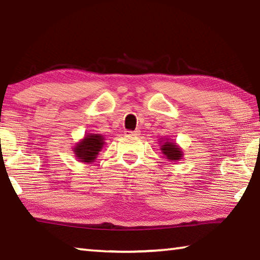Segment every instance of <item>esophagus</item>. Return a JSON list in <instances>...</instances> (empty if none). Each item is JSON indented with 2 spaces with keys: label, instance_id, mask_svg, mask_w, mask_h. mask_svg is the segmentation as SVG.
Listing matches in <instances>:
<instances>
[{
  "label": "esophagus",
  "instance_id": "1",
  "mask_svg": "<svg viewBox=\"0 0 260 260\" xmlns=\"http://www.w3.org/2000/svg\"><path fill=\"white\" fill-rule=\"evenodd\" d=\"M140 133H141V132L139 129H136V131H125L126 136H138V135H140Z\"/></svg>",
  "mask_w": 260,
  "mask_h": 260
}]
</instances>
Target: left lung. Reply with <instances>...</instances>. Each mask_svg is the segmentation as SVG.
Here are the masks:
<instances>
[{"instance_id": "left-lung-1", "label": "left lung", "mask_w": 260, "mask_h": 260, "mask_svg": "<svg viewBox=\"0 0 260 260\" xmlns=\"http://www.w3.org/2000/svg\"><path fill=\"white\" fill-rule=\"evenodd\" d=\"M159 144H160L161 153L164 155L166 159H169L170 161H178L180 159H182L183 157L182 148H180L178 146V143H175L174 141H171L170 139H165L162 144L161 143Z\"/></svg>"}]
</instances>
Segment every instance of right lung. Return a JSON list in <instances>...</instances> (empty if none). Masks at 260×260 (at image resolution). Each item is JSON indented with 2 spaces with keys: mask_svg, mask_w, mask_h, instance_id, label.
<instances>
[{
  "mask_svg": "<svg viewBox=\"0 0 260 260\" xmlns=\"http://www.w3.org/2000/svg\"><path fill=\"white\" fill-rule=\"evenodd\" d=\"M104 136L101 134H86L73 147V152L77 159L86 164H91L95 161L104 146Z\"/></svg>",
  "mask_w": 260,
  "mask_h": 260,
  "instance_id": "add662e5",
  "label": "right lung"
}]
</instances>
